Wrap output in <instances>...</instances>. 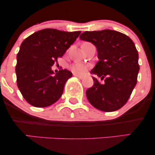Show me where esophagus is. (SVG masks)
Listing matches in <instances>:
<instances>
[{"label":"esophagus","instance_id":"34e87169","mask_svg":"<svg viewBox=\"0 0 155 155\" xmlns=\"http://www.w3.org/2000/svg\"><path fill=\"white\" fill-rule=\"evenodd\" d=\"M74 76H76V77H78V78H79V79H82L83 78H84V76H83L79 75V74H74Z\"/></svg>","mask_w":155,"mask_h":155}]
</instances>
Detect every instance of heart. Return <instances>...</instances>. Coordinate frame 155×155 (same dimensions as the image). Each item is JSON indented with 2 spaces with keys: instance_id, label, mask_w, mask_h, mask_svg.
Segmentation results:
<instances>
[{
  "instance_id": "1",
  "label": "heart",
  "mask_w": 155,
  "mask_h": 155,
  "mask_svg": "<svg viewBox=\"0 0 155 155\" xmlns=\"http://www.w3.org/2000/svg\"><path fill=\"white\" fill-rule=\"evenodd\" d=\"M71 69L75 74H83L86 70V66L81 63H76L71 66Z\"/></svg>"
}]
</instances>
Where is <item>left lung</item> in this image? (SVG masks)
<instances>
[{
  "label": "left lung",
  "instance_id": "8db88e82",
  "mask_svg": "<svg viewBox=\"0 0 155 155\" xmlns=\"http://www.w3.org/2000/svg\"><path fill=\"white\" fill-rule=\"evenodd\" d=\"M81 40L97 47L99 61L91 71L94 84L86 91L89 102L97 109L111 112L125 105L137 83L139 71L138 53L134 43L120 32L104 30L85 31Z\"/></svg>",
  "mask_w": 155,
  "mask_h": 155
}]
</instances>
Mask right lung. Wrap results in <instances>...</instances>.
I'll return each mask as SVG.
<instances>
[{"label":"right lung","instance_id":"obj_1","mask_svg":"<svg viewBox=\"0 0 155 155\" xmlns=\"http://www.w3.org/2000/svg\"><path fill=\"white\" fill-rule=\"evenodd\" d=\"M81 31L65 32L47 28L22 41L17 54L15 71L19 91L31 106L44 108L57 102L72 73L61 69L56 74L51 66L79 37Z\"/></svg>","mask_w":155,"mask_h":155}]
</instances>
